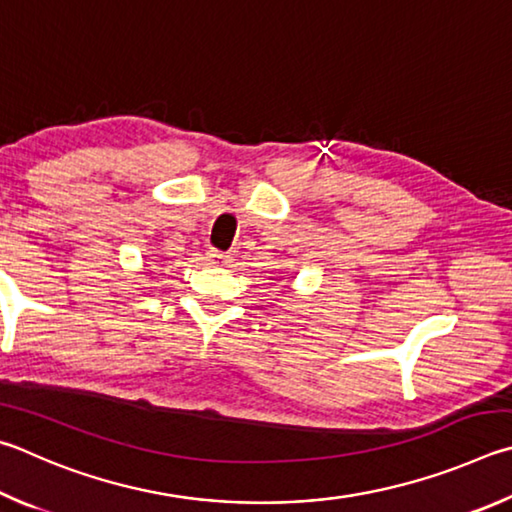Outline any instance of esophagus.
Listing matches in <instances>:
<instances>
[{"mask_svg": "<svg viewBox=\"0 0 512 512\" xmlns=\"http://www.w3.org/2000/svg\"><path fill=\"white\" fill-rule=\"evenodd\" d=\"M206 261L215 267H227L233 263V256L227 254V251H218V249H211L209 254H206Z\"/></svg>", "mask_w": 512, "mask_h": 512, "instance_id": "34e87169", "label": "esophagus"}]
</instances>
